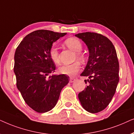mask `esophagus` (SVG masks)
<instances>
[{"mask_svg": "<svg viewBox=\"0 0 134 134\" xmlns=\"http://www.w3.org/2000/svg\"><path fill=\"white\" fill-rule=\"evenodd\" d=\"M76 79H75L74 78H70V83H73V82H74L75 81Z\"/></svg>", "mask_w": 134, "mask_h": 134, "instance_id": "34e87169", "label": "esophagus"}]
</instances>
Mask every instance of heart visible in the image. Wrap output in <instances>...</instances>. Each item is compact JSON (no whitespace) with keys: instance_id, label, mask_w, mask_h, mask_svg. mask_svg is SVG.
I'll return each instance as SVG.
<instances>
[{"instance_id":"obj_1","label":"heart","mask_w":134,"mask_h":134,"mask_svg":"<svg viewBox=\"0 0 134 134\" xmlns=\"http://www.w3.org/2000/svg\"><path fill=\"white\" fill-rule=\"evenodd\" d=\"M64 43L69 48L75 51V59H78L80 60H83L85 58L84 55L81 53L83 49V45L79 39L75 38V37H70L67 38L64 42ZM49 57L51 59L54 64H58L59 63V52L58 49L55 46H53L49 49ZM81 67V64L79 61H75L68 65H63L59 67L58 71L60 74L67 75L70 76H73L80 70Z\"/></svg>"}]
</instances>
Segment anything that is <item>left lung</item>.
<instances>
[{
    "label": "left lung",
    "instance_id": "1",
    "mask_svg": "<svg viewBox=\"0 0 134 134\" xmlns=\"http://www.w3.org/2000/svg\"><path fill=\"white\" fill-rule=\"evenodd\" d=\"M88 46L90 56L86 67L81 76L88 86L78 94L85 109L96 113L108 105L115 94L119 82V62L115 46L107 37L96 32L75 35Z\"/></svg>",
    "mask_w": 134,
    "mask_h": 134
}]
</instances>
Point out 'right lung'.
I'll use <instances>...</instances> for the list:
<instances>
[{"mask_svg": "<svg viewBox=\"0 0 134 134\" xmlns=\"http://www.w3.org/2000/svg\"><path fill=\"white\" fill-rule=\"evenodd\" d=\"M67 33L37 30L27 35L15 53L16 86L25 102L38 113L56 105L62 89L69 83L65 75L49 76L56 69L49 57L53 43Z\"/></svg>", "mask_w": 134, "mask_h": 134, "instance_id": "1", "label": "right lung"}]
</instances>
